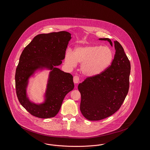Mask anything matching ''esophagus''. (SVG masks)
Here are the masks:
<instances>
[{
	"mask_svg": "<svg viewBox=\"0 0 150 150\" xmlns=\"http://www.w3.org/2000/svg\"><path fill=\"white\" fill-rule=\"evenodd\" d=\"M79 77H78V76H74V77H73V81H74V83H76V84H77V83H78L79 82Z\"/></svg>",
	"mask_w": 150,
	"mask_h": 150,
	"instance_id": "34e87169",
	"label": "esophagus"
}]
</instances>
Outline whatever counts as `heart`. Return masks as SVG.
Instances as JSON below:
<instances>
[{
	"mask_svg": "<svg viewBox=\"0 0 150 150\" xmlns=\"http://www.w3.org/2000/svg\"><path fill=\"white\" fill-rule=\"evenodd\" d=\"M114 53L107 46L86 45L77 47L73 52H67L65 64L70 68L81 63L80 70L85 76L93 77L106 70L113 60Z\"/></svg>",
	"mask_w": 150,
	"mask_h": 150,
	"instance_id": "obj_1",
	"label": "heart"
}]
</instances>
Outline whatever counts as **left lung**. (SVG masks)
Returning <instances> with one entry per match:
<instances>
[{
  "label": "left lung",
  "mask_w": 150,
  "mask_h": 150,
  "mask_svg": "<svg viewBox=\"0 0 150 150\" xmlns=\"http://www.w3.org/2000/svg\"><path fill=\"white\" fill-rule=\"evenodd\" d=\"M108 41L109 39L100 38ZM113 45L115 50L111 65L100 74L88 77L78 86L81 100L80 110L89 120H103L119 110L129 89L130 61L122 45L117 41Z\"/></svg>",
  "instance_id": "left-lung-1"
}]
</instances>
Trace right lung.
I'll return each mask as SVG.
<instances>
[{"label": "right lung", "instance_id": "1", "mask_svg": "<svg viewBox=\"0 0 150 150\" xmlns=\"http://www.w3.org/2000/svg\"><path fill=\"white\" fill-rule=\"evenodd\" d=\"M71 34L67 31L40 34L24 49L15 73L16 94L21 105L40 118L55 117L65 96L74 87L72 75L57 67L65 59ZM49 71L43 100L35 103L29 98L28 87L37 73Z\"/></svg>", "mask_w": 150, "mask_h": 150}]
</instances>
